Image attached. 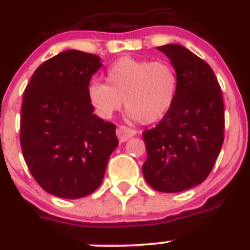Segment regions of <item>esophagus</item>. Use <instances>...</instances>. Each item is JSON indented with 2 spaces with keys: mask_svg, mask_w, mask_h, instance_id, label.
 <instances>
[{
  "mask_svg": "<svg viewBox=\"0 0 250 250\" xmlns=\"http://www.w3.org/2000/svg\"><path fill=\"white\" fill-rule=\"evenodd\" d=\"M136 131L135 130L130 129V127H126V126H123V125H120V126L116 129V135H118L119 140L121 141V143H124V141H126L127 139L132 138V136L135 135Z\"/></svg>",
  "mask_w": 250,
  "mask_h": 250,
  "instance_id": "1",
  "label": "esophagus"
}]
</instances>
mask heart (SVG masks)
<instances>
[{
  "label": "heart",
  "instance_id": "b5f03b06",
  "mask_svg": "<svg viewBox=\"0 0 250 250\" xmlns=\"http://www.w3.org/2000/svg\"><path fill=\"white\" fill-rule=\"evenodd\" d=\"M105 83L91 81L87 98L95 112L110 119L125 106L132 120L152 124L167 114L176 99L179 79L167 61L124 56L106 70Z\"/></svg>",
  "mask_w": 250,
  "mask_h": 250
}]
</instances>
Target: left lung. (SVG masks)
<instances>
[{
  "instance_id": "obj_1",
  "label": "left lung",
  "mask_w": 250,
  "mask_h": 250,
  "mask_svg": "<svg viewBox=\"0 0 250 250\" xmlns=\"http://www.w3.org/2000/svg\"><path fill=\"white\" fill-rule=\"evenodd\" d=\"M179 79L171 109L143 138L147 158L143 174L163 193H179L208 178L224 141V104L220 85L204 60L180 45L159 46Z\"/></svg>"
}]
</instances>
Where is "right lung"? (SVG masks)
Instances as JSON below:
<instances>
[{
    "label": "right lung",
    "instance_id": "right-lung-1",
    "mask_svg": "<svg viewBox=\"0 0 250 250\" xmlns=\"http://www.w3.org/2000/svg\"><path fill=\"white\" fill-rule=\"evenodd\" d=\"M100 57L67 50L37 67L23 92L20 141L30 173L52 195L79 199L103 183L119 140L87 98Z\"/></svg>",
    "mask_w": 250,
    "mask_h": 250
}]
</instances>
